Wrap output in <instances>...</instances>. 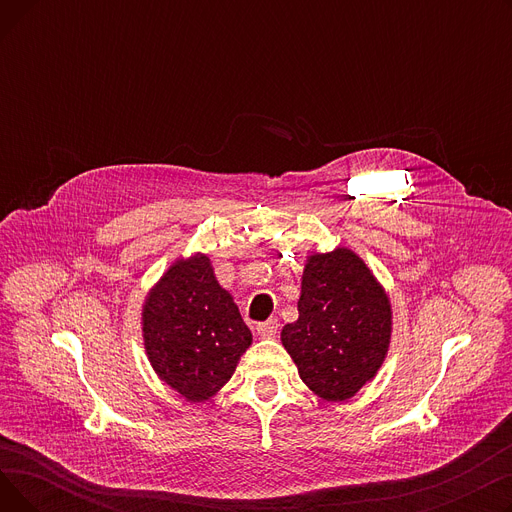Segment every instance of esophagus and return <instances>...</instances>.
Masks as SVG:
<instances>
[{"mask_svg":"<svg viewBox=\"0 0 512 512\" xmlns=\"http://www.w3.org/2000/svg\"><path fill=\"white\" fill-rule=\"evenodd\" d=\"M278 332V321L276 319H267V321H261V324H257V334L261 338H274Z\"/></svg>","mask_w":512,"mask_h":512,"instance_id":"34e87169","label":"esophagus"}]
</instances>
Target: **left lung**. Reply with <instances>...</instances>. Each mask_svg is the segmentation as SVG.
Instances as JSON below:
<instances>
[{"label": "left lung", "instance_id": "1", "mask_svg": "<svg viewBox=\"0 0 512 512\" xmlns=\"http://www.w3.org/2000/svg\"><path fill=\"white\" fill-rule=\"evenodd\" d=\"M390 338V297L367 263L346 247L307 255L299 319L280 334L307 388L328 402L353 398L378 375Z\"/></svg>", "mask_w": 512, "mask_h": 512}]
</instances>
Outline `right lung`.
I'll use <instances>...</instances> for the list:
<instances>
[{"label": "right lung", "instance_id": "1", "mask_svg": "<svg viewBox=\"0 0 512 512\" xmlns=\"http://www.w3.org/2000/svg\"><path fill=\"white\" fill-rule=\"evenodd\" d=\"M143 342L157 378L186 402L218 394L253 342L205 253L176 259L147 292Z\"/></svg>", "mask_w": 512, "mask_h": 512}]
</instances>
